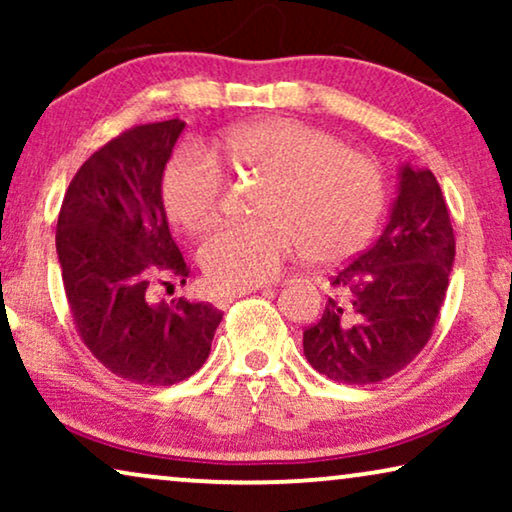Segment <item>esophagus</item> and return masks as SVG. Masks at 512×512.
Instances as JSON below:
<instances>
[{
	"instance_id": "obj_1",
	"label": "esophagus",
	"mask_w": 512,
	"mask_h": 512,
	"mask_svg": "<svg viewBox=\"0 0 512 512\" xmlns=\"http://www.w3.org/2000/svg\"><path fill=\"white\" fill-rule=\"evenodd\" d=\"M256 289H261V286H244V289H233V291H223V293H219V305H228V303H233L235 298H240V296H247V293H251V291H256Z\"/></svg>"
}]
</instances>
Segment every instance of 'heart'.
I'll use <instances>...</instances> for the list:
<instances>
[{"label": "heart", "instance_id": "heart-1", "mask_svg": "<svg viewBox=\"0 0 512 512\" xmlns=\"http://www.w3.org/2000/svg\"><path fill=\"white\" fill-rule=\"evenodd\" d=\"M214 155L237 170L268 174L256 200L263 216L228 223L200 251L209 282L221 289L268 282L310 251L317 261H340L380 223L384 181L373 158L317 125L265 118L230 130L214 153L186 146L167 163L165 212L188 233H205L223 212L226 177Z\"/></svg>", "mask_w": 512, "mask_h": 512}]
</instances>
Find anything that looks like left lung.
Returning <instances> with one entry per match:
<instances>
[{
  "instance_id": "left-lung-1",
  "label": "left lung",
  "mask_w": 512,
  "mask_h": 512,
  "mask_svg": "<svg viewBox=\"0 0 512 512\" xmlns=\"http://www.w3.org/2000/svg\"><path fill=\"white\" fill-rule=\"evenodd\" d=\"M454 263V233L431 170L405 165L387 228L335 270L338 296L303 331L307 361L342 384H375L429 342Z\"/></svg>"
}]
</instances>
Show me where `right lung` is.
I'll use <instances>...</instances> for the list:
<instances>
[{"mask_svg":"<svg viewBox=\"0 0 512 512\" xmlns=\"http://www.w3.org/2000/svg\"><path fill=\"white\" fill-rule=\"evenodd\" d=\"M184 125H135L100 146L74 174L55 230L76 333L104 368L146 387L200 370L223 317L212 303L153 300L156 284L191 275L163 207V172Z\"/></svg>","mask_w":512,"mask_h":512,"instance_id":"obj_1","label":"right lung"}]
</instances>
